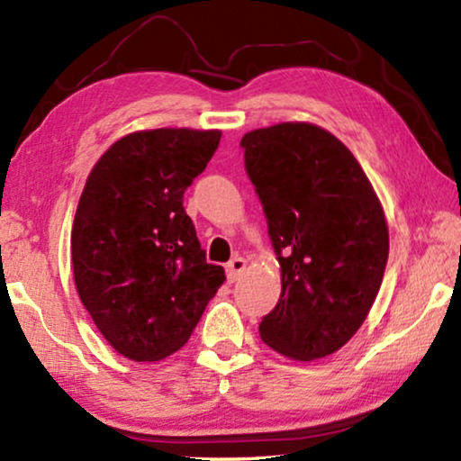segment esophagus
<instances>
[{
    "label": "esophagus",
    "mask_w": 461,
    "mask_h": 461,
    "mask_svg": "<svg viewBox=\"0 0 461 461\" xmlns=\"http://www.w3.org/2000/svg\"><path fill=\"white\" fill-rule=\"evenodd\" d=\"M248 267V260L241 258V256H236V258L228 262V267H225V270H228V280L230 283H236V280L244 275V270Z\"/></svg>",
    "instance_id": "esophagus-1"
}]
</instances>
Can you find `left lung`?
<instances>
[{"label":"left lung","instance_id":"left-lung-1","mask_svg":"<svg viewBox=\"0 0 461 461\" xmlns=\"http://www.w3.org/2000/svg\"><path fill=\"white\" fill-rule=\"evenodd\" d=\"M262 201L283 293L260 338L291 360L338 352L368 317L388 260V225L372 183L330 131L285 122L241 138Z\"/></svg>","mask_w":461,"mask_h":461}]
</instances>
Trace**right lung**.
Masks as SVG:
<instances>
[{"label": "right lung", "mask_w": 461, "mask_h": 461, "mask_svg": "<svg viewBox=\"0 0 461 461\" xmlns=\"http://www.w3.org/2000/svg\"><path fill=\"white\" fill-rule=\"evenodd\" d=\"M220 140V130L134 131L85 183L71 231L77 293L109 346L134 362L181 349L225 280L183 207Z\"/></svg>", "instance_id": "add662e5"}]
</instances>
